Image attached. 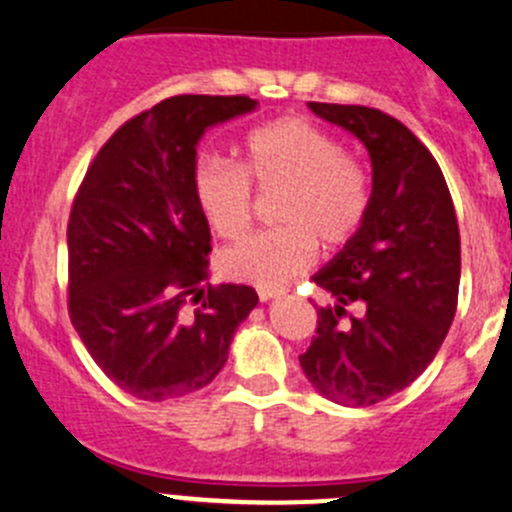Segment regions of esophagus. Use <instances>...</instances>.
<instances>
[{
    "instance_id": "34e87169",
    "label": "esophagus",
    "mask_w": 512,
    "mask_h": 512,
    "mask_svg": "<svg viewBox=\"0 0 512 512\" xmlns=\"http://www.w3.org/2000/svg\"><path fill=\"white\" fill-rule=\"evenodd\" d=\"M276 296H281L279 289H259L261 301H271V299H276Z\"/></svg>"
}]
</instances>
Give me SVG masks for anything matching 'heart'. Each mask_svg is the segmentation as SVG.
I'll return each mask as SVG.
<instances>
[{
  "instance_id": "b5f03b06",
  "label": "heart",
  "mask_w": 512,
  "mask_h": 512,
  "mask_svg": "<svg viewBox=\"0 0 512 512\" xmlns=\"http://www.w3.org/2000/svg\"><path fill=\"white\" fill-rule=\"evenodd\" d=\"M251 186L281 191L271 208L276 228L243 238L221 256L231 279L279 289L321 251L344 248L367 221L372 178L337 135L306 118H279L246 138L238 165L206 158L193 175L201 213L216 236L236 241L253 218Z\"/></svg>"
}]
</instances>
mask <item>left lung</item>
Returning <instances> with one entry per match:
<instances>
[{
	"instance_id": "obj_1",
	"label": "left lung",
	"mask_w": 512,
	"mask_h": 512,
	"mask_svg": "<svg viewBox=\"0 0 512 512\" xmlns=\"http://www.w3.org/2000/svg\"><path fill=\"white\" fill-rule=\"evenodd\" d=\"M309 107L367 145L372 206L362 231L314 276L334 306H319L299 362L324 397L369 407L410 387L445 342L460 289V228L445 175L410 128L374 107Z\"/></svg>"
}]
</instances>
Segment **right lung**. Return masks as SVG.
I'll use <instances>...</instances> for the list:
<instances>
[{"label":"right lung","mask_w":512,"mask_h":512,"mask_svg":"<svg viewBox=\"0 0 512 512\" xmlns=\"http://www.w3.org/2000/svg\"><path fill=\"white\" fill-rule=\"evenodd\" d=\"M246 95H175L97 150L67 223V311L97 367L148 402L198 392L259 304L243 284H203L211 228L193 191L206 128L251 113Z\"/></svg>","instance_id":"obj_1"}]
</instances>
